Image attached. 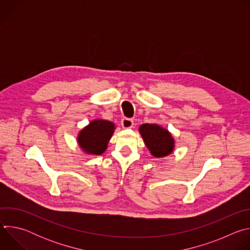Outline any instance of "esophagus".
<instances>
[{"instance_id":"1","label":"esophagus","mask_w":250,"mask_h":250,"mask_svg":"<svg viewBox=\"0 0 250 250\" xmlns=\"http://www.w3.org/2000/svg\"><path fill=\"white\" fill-rule=\"evenodd\" d=\"M133 125V120L129 118H124L122 120V126L124 128H130Z\"/></svg>"}]
</instances>
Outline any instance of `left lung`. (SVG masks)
<instances>
[{
	"label": "left lung",
	"instance_id": "8db88e82",
	"mask_svg": "<svg viewBox=\"0 0 250 250\" xmlns=\"http://www.w3.org/2000/svg\"><path fill=\"white\" fill-rule=\"evenodd\" d=\"M139 131L152 155L161 157L172 152L174 140L166 129L156 125L145 124L140 125Z\"/></svg>",
	"mask_w": 250,
	"mask_h": 250
}]
</instances>
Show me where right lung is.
<instances>
[{"instance_id": "add662e5", "label": "right lung", "mask_w": 250, "mask_h": 250, "mask_svg": "<svg viewBox=\"0 0 250 250\" xmlns=\"http://www.w3.org/2000/svg\"><path fill=\"white\" fill-rule=\"evenodd\" d=\"M114 124L108 121H93L79 133L78 142L80 146L91 154H102L113 135Z\"/></svg>"}]
</instances>
